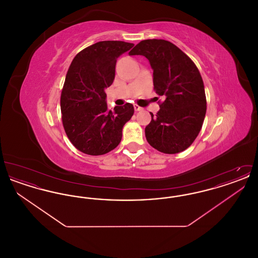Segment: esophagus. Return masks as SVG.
<instances>
[{
    "label": "esophagus",
    "instance_id": "1",
    "mask_svg": "<svg viewBox=\"0 0 258 258\" xmlns=\"http://www.w3.org/2000/svg\"><path fill=\"white\" fill-rule=\"evenodd\" d=\"M143 108L142 107H140L139 105H137V104H135V111H140L142 110Z\"/></svg>",
    "mask_w": 258,
    "mask_h": 258
}]
</instances>
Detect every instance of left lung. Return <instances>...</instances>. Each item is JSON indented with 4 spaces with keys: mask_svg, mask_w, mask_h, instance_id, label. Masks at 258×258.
Instances as JSON below:
<instances>
[{
    "mask_svg": "<svg viewBox=\"0 0 258 258\" xmlns=\"http://www.w3.org/2000/svg\"><path fill=\"white\" fill-rule=\"evenodd\" d=\"M130 55L146 57L153 70L154 89L165 98L145 127L148 143L164 154L189 147L206 114V96L200 73L188 56L170 41L145 39Z\"/></svg>",
    "mask_w": 258,
    "mask_h": 258,
    "instance_id": "8db88e82",
    "label": "left lung"
}]
</instances>
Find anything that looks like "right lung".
Here are the masks:
<instances>
[{
	"instance_id": "1",
	"label": "right lung",
	"mask_w": 258,
	"mask_h": 258,
	"mask_svg": "<svg viewBox=\"0 0 258 258\" xmlns=\"http://www.w3.org/2000/svg\"><path fill=\"white\" fill-rule=\"evenodd\" d=\"M134 45L99 41L80 51L71 63L61 91V121L71 142L84 154L99 156L117 147L124 123L135 113L132 103L108 109L105 93L113 83L117 59Z\"/></svg>"
}]
</instances>
